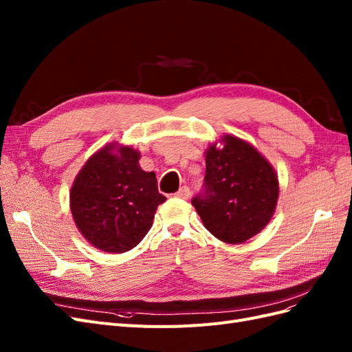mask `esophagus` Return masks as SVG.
<instances>
[{"instance_id": "1", "label": "esophagus", "mask_w": 352, "mask_h": 352, "mask_svg": "<svg viewBox=\"0 0 352 352\" xmlns=\"http://www.w3.org/2000/svg\"><path fill=\"white\" fill-rule=\"evenodd\" d=\"M189 195H190V190H189L188 186H182V188H180V189L177 190V192L175 194L176 198H182V199H188Z\"/></svg>"}]
</instances>
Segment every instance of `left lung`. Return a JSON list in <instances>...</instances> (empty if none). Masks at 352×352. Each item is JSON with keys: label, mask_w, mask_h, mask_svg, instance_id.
Here are the masks:
<instances>
[{"label": "left lung", "mask_w": 352, "mask_h": 352, "mask_svg": "<svg viewBox=\"0 0 352 352\" xmlns=\"http://www.w3.org/2000/svg\"><path fill=\"white\" fill-rule=\"evenodd\" d=\"M206 151L204 190L192 198L206 229L226 243H243L270 221L279 197L272 164L255 148L225 135Z\"/></svg>", "instance_id": "left-lung-1"}]
</instances>
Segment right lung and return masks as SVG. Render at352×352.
<instances>
[{
  "label": "right lung",
  "instance_id": "right-lung-1",
  "mask_svg": "<svg viewBox=\"0 0 352 352\" xmlns=\"http://www.w3.org/2000/svg\"><path fill=\"white\" fill-rule=\"evenodd\" d=\"M140 151L110 144L80 168L70 190L74 223L91 245L120 254L135 248L153 226L158 192L154 172L140 167Z\"/></svg>",
  "mask_w": 352,
  "mask_h": 352
}]
</instances>
